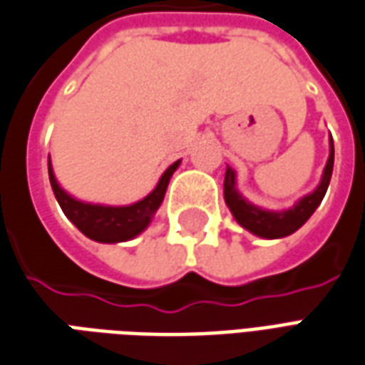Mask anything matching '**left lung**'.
<instances>
[{
	"label": "left lung",
	"instance_id": "1",
	"mask_svg": "<svg viewBox=\"0 0 365 365\" xmlns=\"http://www.w3.org/2000/svg\"><path fill=\"white\" fill-rule=\"evenodd\" d=\"M332 167H334V143L330 137V155H328L327 167L322 170L319 187L312 192L299 198L297 202L287 208V210H265L252 204L236 187V170L228 167L226 177H224V200L228 204L232 216L236 222L252 232L253 236L265 237V240H279V237L291 236L293 232L301 228L307 220L311 218L312 212L319 208L322 198L327 195L330 177H332Z\"/></svg>",
	"mask_w": 365,
	"mask_h": 365
}]
</instances>
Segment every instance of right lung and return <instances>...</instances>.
Wrapping results in <instances>:
<instances>
[{
  "instance_id": "right-lung-1",
  "label": "right lung",
  "mask_w": 365,
  "mask_h": 365,
  "mask_svg": "<svg viewBox=\"0 0 365 365\" xmlns=\"http://www.w3.org/2000/svg\"><path fill=\"white\" fill-rule=\"evenodd\" d=\"M180 161H175L169 169L165 170L157 182V187L141 200H137L128 206H108V204H92L78 200L68 195L54 177L51 157H48V178L51 187L56 196V202L61 204L64 216L90 240L100 244H120L139 236L143 230L151 224L155 212L159 210L169 180L173 173L178 169Z\"/></svg>"
}]
</instances>
